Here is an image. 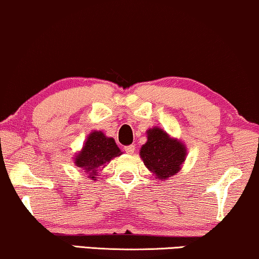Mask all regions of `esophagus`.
Returning <instances> with one entry per match:
<instances>
[{"instance_id": "34e87169", "label": "esophagus", "mask_w": 259, "mask_h": 259, "mask_svg": "<svg viewBox=\"0 0 259 259\" xmlns=\"http://www.w3.org/2000/svg\"><path fill=\"white\" fill-rule=\"evenodd\" d=\"M124 150H125V152H126L127 154H134V153H135V150H136V146H135V145L126 146L125 148H124Z\"/></svg>"}]
</instances>
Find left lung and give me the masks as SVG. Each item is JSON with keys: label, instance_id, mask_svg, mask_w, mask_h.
Instances as JSON below:
<instances>
[{"label": "left lung", "instance_id": "8db88e82", "mask_svg": "<svg viewBox=\"0 0 259 259\" xmlns=\"http://www.w3.org/2000/svg\"><path fill=\"white\" fill-rule=\"evenodd\" d=\"M188 149L181 140L168 135L159 126L147 130V142L140 156L147 168L159 181H167L182 169Z\"/></svg>", "mask_w": 259, "mask_h": 259}]
</instances>
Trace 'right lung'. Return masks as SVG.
<instances>
[{
    "label": "right lung",
    "instance_id": "right-lung-1",
    "mask_svg": "<svg viewBox=\"0 0 259 259\" xmlns=\"http://www.w3.org/2000/svg\"><path fill=\"white\" fill-rule=\"evenodd\" d=\"M122 155L112 137L94 130L87 136L82 148L74 155L75 166L86 172L92 181H97L98 168H104L111 160Z\"/></svg>",
    "mask_w": 259,
    "mask_h": 259
}]
</instances>
